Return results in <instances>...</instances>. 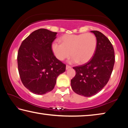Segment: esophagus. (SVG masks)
<instances>
[{
    "label": "esophagus",
    "instance_id": "1",
    "mask_svg": "<svg viewBox=\"0 0 128 128\" xmlns=\"http://www.w3.org/2000/svg\"><path fill=\"white\" fill-rule=\"evenodd\" d=\"M71 68H72V66H68V65H66V70H68V69H70Z\"/></svg>",
    "mask_w": 128,
    "mask_h": 128
}]
</instances>
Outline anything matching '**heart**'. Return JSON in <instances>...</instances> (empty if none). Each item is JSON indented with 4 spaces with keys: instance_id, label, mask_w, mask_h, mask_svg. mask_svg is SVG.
Masks as SVG:
<instances>
[{
    "instance_id": "b5f03b06",
    "label": "heart",
    "mask_w": 128,
    "mask_h": 128,
    "mask_svg": "<svg viewBox=\"0 0 128 128\" xmlns=\"http://www.w3.org/2000/svg\"><path fill=\"white\" fill-rule=\"evenodd\" d=\"M61 44L53 43L51 48L57 59L62 61L72 55L70 62L85 64L92 59L97 47L96 36L92 33L65 34L60 38Z\"/></svg>"
}]
</instances>
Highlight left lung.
<instances>
[{
  "mask_svg": "<svg viewBox=\"0 0 128 128\" xmlns=\"http://www.w3.org/2000/svg\"><path fill=\"white\" fill-rule=\"evenodd\" d=\"M91 32L97 40L96 51L90 61L73 67L76 76L71 80L72 90L77 94L88 97L98 93L106 85L115 61L114 49L110 40L100 32Z\"/></svg>",
  "mask_w": 128,
  "mask_h": 128,
  "instance_id": "left-lung-1",
  "label": "left lung"
}]
</instances>
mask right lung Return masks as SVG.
<instances>
[{
  "instance_id": "obj_1",
  "label": "right lung",
  "mask_w": 128,
  "mask_h": 128,
  "mask_svg": "<svg viewBox=\"0 0 128 128\" xmlns=\"http://www.w3.org/2000/svg\"><path fill=\"white\" fill-rule=\"evenodd\" d=\"M56 32L40 29L21 43L17 65L21 82L34 94L42 95L54 89L56 79L64 73L66 65L54 55L51 46Z\"/></svg>"
}]
</instances>
